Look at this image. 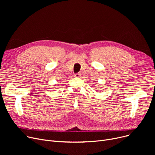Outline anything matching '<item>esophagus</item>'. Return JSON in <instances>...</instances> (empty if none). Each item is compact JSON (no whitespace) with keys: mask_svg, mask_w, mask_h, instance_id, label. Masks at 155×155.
Instances as JSON below:
<instances>
[{"mask_svg":"<svg viewBox=\"0 0 155 155\" xmlns=\"http://www.w3.org/2000/svg\"><path fill=\"white\" fill-rule=\"evenodd\" d=\"M80 76H81L80 73H77V74L75 75V77H80Z\"/></svg>","mask_w":155,"mask_h":155,"instance_id":"esophagus-1","label":"esophagus"}]
</instances>
